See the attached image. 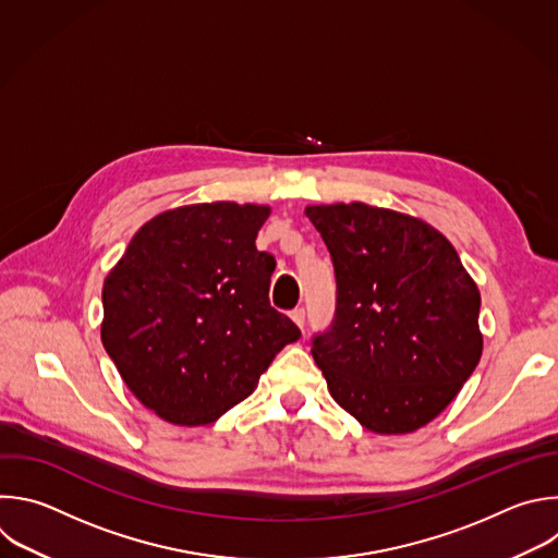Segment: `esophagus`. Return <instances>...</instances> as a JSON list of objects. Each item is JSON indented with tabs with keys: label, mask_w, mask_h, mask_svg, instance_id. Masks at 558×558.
Segmentation results:
<instances>
[{
	"label": "esophagus",
	"mask_w": 558,
	"mask_h": 558,
	"mask_svg": "<svg viewBox=\"0 0 558 558\" xmlns=\"http://www.w3.org/2000/svg\"><path fill=\"white\" fill-rule=\"evenodd\" d=\"M291 319L304 330V326H306V313H304V308H293V311H291Z\"/></svg>",
	"instance_id": "esophagus-1"
}]
</instances>
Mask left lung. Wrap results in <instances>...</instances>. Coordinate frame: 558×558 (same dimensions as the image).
Instances as JSON below:
<instances>
[{
	"mask_svg": "<svg viewBox=\"0 0 558 558\" xmlns=\"http://www.w3.org/2000/svg\"><path fill=\"white\" fill-rule=\"evenodd\" d=\"M335 267L337 306L313 335L330 397L375 434H412L482 356L480 291L429 223L365 204L308 206Z\"/></svg>",
	"mask_w": 558,
	"mask_h": 558,
	"instance_id": "left-lung-1",
	"label": "left lung"
}]
</instances>
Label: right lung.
Masks as SVG:
<instances>
[{
  "instance_id": "1",
  "label": "right lung",
  "mask_w": 558,
  "mask_h": 558,
  "mask_svg": "<svg viewBox=\"0 0 558 558\" xmlns=\"http://www.w3.org/2000/svg\"><path fill=\"white\" fill-rule=\"evenodd\" d=\"M269 213L234 202L161 213L105 278L102 345L135 399L172 425L215 423L300 339L269 304L276 260L256 250Z\"/></svg>"
}]
</instances>
